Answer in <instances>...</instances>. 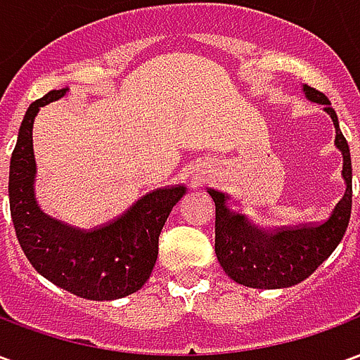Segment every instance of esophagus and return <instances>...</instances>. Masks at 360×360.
Returning <instances> with one entry per match:
<instances>
[{
    "label": "esophagus",
    "mask_w": 360,
    "mask_h": 360,
    "mask_svg": "<svg viewBox=\"0 0 360 360\" xmlns=\"http://www.w3.org/2000/svg\"><path fill=\"white\" fill-rule=\"evenodd\" d=\"M200 183H202V181H198V185H200Z\"/></svg>",
    "instance_id": "esophagus-1"
}]
</instances>
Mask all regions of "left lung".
<instances>
[{
    "instance_id": "1",
    "label": "left lung",
    "mask_w": 360,
    "mask_h": 360,
    "mask_svg": "<svg viewBox=\"0 0 360 360\" xmlns=\"http://www.w3.org/2000/svg\"><path fill=\"white\" fill-rule=\"evenodd\" d=\"M302 92L310 102L324 105V111L332 117L335 127L333 144L343 156L341 177L345 181V193L322 224L264 231L252 226L247 216L235 214L227 206L229 196L210 188L208 195L216 204V257L227 276L245 287L281 289L301 283L335 250L349 226L353 198L349 144L326 94L309 84H302Z\"/></svg>"
}]
</instances>
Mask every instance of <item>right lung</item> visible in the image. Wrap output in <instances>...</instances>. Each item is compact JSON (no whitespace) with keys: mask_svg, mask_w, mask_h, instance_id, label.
<instances>
[{"mask_svg":"<svg viewBox=\"0 0 360 360\" xmlns=\"http://www.w3.org/2000/svg\"><path fill=\"white\" fill-rule=\"evenodd\" d=\"M67 92L69 89L51 90L30 103L20 123L9 165L13 226L28 262L53 285L89 301L123 299L148 281L162 227L187 187L150 191L121 216L94 229L67 226L44 214L34 193L32 127L40 108L58 102Z\"/></svg>","mask_w":360,"mask_h":360,"instance_id":"1","label":"right lung"}]
</instances>
